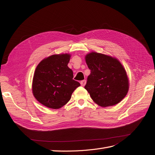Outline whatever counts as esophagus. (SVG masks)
<instances>
[{"mask_svg":"<svg viewBox=\"0 0 155 155\" xmlns=\"http://www.w3.org/2000/svg\"><path fill=\"white\" fill-rule=\"evenodd\" d=\"M81 86H83V87H84L85 85V84H86V80H82V81H81Z\"/></svg>","mask_w":155,"mask_h":155,"instance_id":"34e87169","label":"esophagus"}]
</instances>
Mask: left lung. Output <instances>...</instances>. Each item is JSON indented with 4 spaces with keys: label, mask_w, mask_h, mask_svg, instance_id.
<instances>
[{
    "label": "left lung",
    "mask_w": 155,
    "mask_h": 155,
    "mask_svg": "<svg viewBox=\"0 0 155 155\" xmlns=\"http://www.w3.org/2000/svg\"><path fill=\"white\" fill-rule=\"evenodd\" d=\"M91 74L85 88L92 100L101 107L118 104L129 91V80L119 61L103 54L92 52L85 56Z\"/></svg>",
    "instance_id": "obj_1"
}]
</instances>
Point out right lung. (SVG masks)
Listing matches in <instances>:
<instances>
[{
	"instance_id": "right-lung-1",
	"label": "right lung",
	"mask_w": 155,
	"mask_h": 155,
	"mask_svg": "<svg viewBox=\"0 0 155 155\" xmlns=\"http://www.w3.org/2000/svg\"><path fill=\"white\" fill-rule=\"evenodd\" d=\"M70 55H52L37 65L32 82L35 99L48 108L58 109L70 100L80 83L73 79L72 70L68 67Z\"/></svg>"
}]
</instances>
